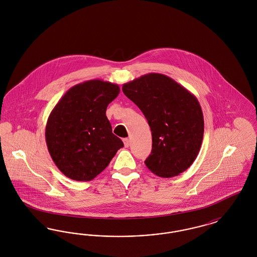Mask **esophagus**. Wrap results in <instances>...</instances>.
<instances>
[{
    "mask_svg": "<svg viewBox=\"0 0 257 257\" xmlns=\"http://www.w3.org/2000/svg\"><path fill=\"white\" fill-rule=\"evenodd\" d=\"M122 141L123 143H124V147H129V145H130V140H129L128 138H125V139H123Z\"/></svg>",
    "mask_w": 257,
    "mask_h": 257,
    "instance_id": "34e87169",
    "label": "esophagus"
}]
</instances>
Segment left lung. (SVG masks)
<instances>
[{"label":"left lung","instance_id":"obj_1","mask_svg":"<svg viewBox=\"0 0 257 257\" xmlns=\"http://www.w3.org/2000/svg\"><path fill=\"white\" fill-rule=\"evenodd\" d=\"M123 93L143 111L152 134L148 170L160 177L179 175L196 160L204 133L197 98L170 77L148 73L122 86Z\"/></svg>","mask_w":257,"mask_h":257}]
</instances>
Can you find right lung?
Returning a JSON list of instances; mask_svg holds the SVG:
<instances>
[{
	"label": "right lung",
	"mask_w": 257,
	"mask_h": 257,
	"mask_svg": "<svg viewBox=\"0 0 257 257\" xmlns=\"http://www.w3.org/2000/svg\"><path fill=\"white\" fill-rule=\"evenodd\" d=\"M118 85L99 79L69 88L51 111L45 140L58 169L76 181H90L104 171L122 141L106 116Z\"/></svg>",
	"instance_id": "obj_1"
}]
</instances>
